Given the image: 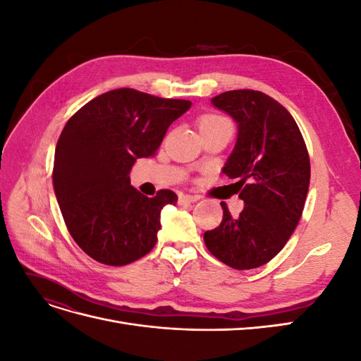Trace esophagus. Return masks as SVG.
Instances as JSON below:
<instances>
[{
  "label": "esophagus",
  "instance_id": "34e87169",
  "mask_svg": "<svg viewBox=\"0 0 361 361\" xmlns=\"http://www.w3.org/2000/svg\"><path fill=\"white\" fill-rule=\"evenodd\" d=\"M199 199H200L199 195H191V194H180V195H179V203H180V204L194 203V202H197Z\"/></svg>",
  "mask_w": 361,
  "mask_h": 361
}]
</instances>
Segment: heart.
Masks as SVG:
<instances>
[{"label": "heart", "instance_id": "b5f03b06", "mask_svg": "<svg viewBox=\"0 0 361 361\" xmlns=\"http://www.w3.org/2000/svg\"><path fill=\"white\" fill-rule=\"evenodd\" d=\"M227 122V120L224 117H220V116H214V114H209V116H204L200 118V130L204 129V128H209V126H215V125H220V123H224Z\"/></svg>", "mask_w": 361, "mask_h": 361}]
</instances>
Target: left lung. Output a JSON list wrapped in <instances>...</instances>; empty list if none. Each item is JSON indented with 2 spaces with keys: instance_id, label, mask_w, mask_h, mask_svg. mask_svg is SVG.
I'll list each match as a JSON object with an SVG mask.
<instances>
[{
  "instance_id": "1",
  "label": "left lung",
  "mask_w": 361,
  "mask_h": 361,
  "mask_svg": "<svg viewBox=\"0 0 361 361\" xmlns=\"http://www.w3.org/2000/svg\"><path fill=\"white\" fill-rule=\"evenodd\" d=\"M238 123V138L223 173L236 179L245 206L203 235L207 250L235 269L265 265L297 227L310 183V159L290 113L257 90H231L212 97Z\"/></svg>"
}]
</instances>
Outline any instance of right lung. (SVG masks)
<instances>
[{
  "label": "right lung",
  "mask_w": 361,
  "mask_h": 361,
  "mask_svg": "<svg viewBox=\"0 0 361 361\" xmlns=\"http://www.w3.org/2000/svg\"><path fill=\"white\" fill-rule=\"evenodd\" d=\"M190 101L117 89L80 108L63 128L52 183L64 223L85 255L122 267L157 244L161 209L178 195L161 190L146 197L130 185L138 158L157 154L169 126Z\"/></svg>",
  "instance_id": "obj_1"
}]
</instances>
